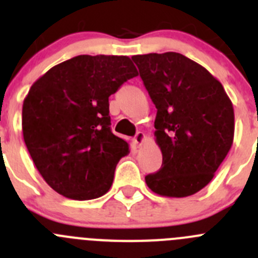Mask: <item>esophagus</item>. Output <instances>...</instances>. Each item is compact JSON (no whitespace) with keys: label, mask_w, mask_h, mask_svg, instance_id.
<instances>
[{"label":"esophagus","mask_w":258,"mask_h":258,"mask_svg":"<svg viewBox=\"0 0 258 258\" xmlns=\"http://www.w3.org/2000/svg\"><path fill=\"white\" fill-rule=\"evenodd\" d=\"M134 141L136 145L141 146L144 144V141H145V134H144V132H138L136 136L134 138Z\"/></svg>","instance_id":"esophagus-1"}]
</instances>
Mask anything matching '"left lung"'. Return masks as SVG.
I'll use <instances>...</instances> for the list:
<instances>
[{
	"mask_svg": "<svg viewBox=\"0 0 258 258\" xmlns=\"http://www.w3.org/2000/svg\"><path fill=\"white\" fill-rule=\"evenodd\" d=\"M132 60L157 108L154 136L163 157L146 185L168 198L192 196L210 184L233 145V103L217 78L178 52Z\"/></svg>",
	"mask_w": 258,
	"mask_h": 258,
	"instance_id": "obj_1",
	"label": "left lung"
}]
</instances>
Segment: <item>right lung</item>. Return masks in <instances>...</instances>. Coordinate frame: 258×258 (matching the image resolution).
<instances>
[{"label":"right lung","instance_id":"1","mask_svg":"<svg viewBox=\"0 0 258 258\" xmlns=\"http://www.w3.org/2000/svg\"><path fill=\"white\" fill-rule=\"evenodd\" d=\"M128 56L80 55L52 67L23 103V138L43 180L60 196L90 201L109 191L130 153L110 130L109 96L138 76Z\"/></svg>","mask_w":258,"mask_h":258}]
</instances>
